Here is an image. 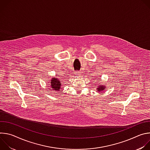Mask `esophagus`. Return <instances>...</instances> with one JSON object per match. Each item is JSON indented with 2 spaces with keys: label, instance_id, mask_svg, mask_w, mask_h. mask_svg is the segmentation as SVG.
Returning <instances> with one entry per match:
<instances>
[{
  "label": "esophagus",
  "instance_id": "34e87169",
  "mask_svg": "<svg viewBox=\"0 0 150 150\" xmlns=\"http://www.w3.org/2000/svg\"><path fill=\"white\" fill-rule=\"evenodd\" d=\"M76 74V75L79 76V75H81V73L80 72H77Z\"/></svg>",
  "mask_w": 150,
  "mask_h": 150
}]
</instances>
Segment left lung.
<instances>
[{
	"instance_id": "8db88e82",
	"label": "left lung",
	"mask_w": 150,
	"mask_h": 150,
	"mask_svg": "<svg viewBox=\"0 0 150 150\" xmlns=\"http://www.w3.org/2000/svg\"><path fill=\"white\" fill-rule=\"evenodd\" d=\"M97 85L98 87H97L96 90L99 93H101V91H103L104 90V89L106 88V85L104 83H101L100 82H98V84Z\"/></svg>"
}]
</instances>
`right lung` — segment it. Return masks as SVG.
Returning a JSON list of instances; mask_svg holds the SVG:
<instances>
[{
	"label": "right lung",
	"mask_w": 150,
	"mask_h": 150,
	"mask_svg": "<svg viewBox=\"0 0 150 150\" xmlns=\"http://www.w3.org/2000/svg\"><path fill=\"white\" fill-rule=\"evenodd\" d=\"M49 83H50V87L51 88V89L52 90V91H54L56 92L59 91V90L61 88V86H62V83L60 82V81L57 78H55L53 77L52 78L50 81H49Z\"/></svg>",
	"instance_id": "obj_1"
}]
</instances>
